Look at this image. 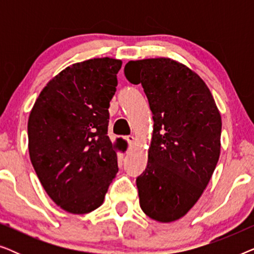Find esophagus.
Masks as SVG:
<instances>
[{
    "instance_id": "34e87169",
    "label": "esophagus",
    "mask_w": 254,
    "mask_h": 254,
    "mask_svg": "<svg viewBox=\"0 0 254 254\" xmlns=\"http://www.w3.org/2000/svg\"><path fill=\"white\" fill-rule=\"evenodd\" d=\"M125 140H126L128 142V144H134V142L136 138H135V136H133V135H128V136L125 137Z\"/></svg>"
}]
</instances>
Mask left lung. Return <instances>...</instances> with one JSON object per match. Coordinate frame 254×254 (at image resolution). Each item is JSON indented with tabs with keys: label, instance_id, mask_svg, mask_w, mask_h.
Instances as JSON below:
<instances>
[{
	"label": "left lung",
	"instance_id": "8db88e82",
	"mask_svg": "<svg viewBox=\"0 0 254 254\" xmlns=\"http://www.w3.org/2000/svg\"><path fill=\"white\" fill-rule=\"evenodd\" d=\"M125 76L141 84L154 119L147 168L136 178L142 210L168 223L203 193L220 158L222 120L202 79L171 59L129 61Z\"/></svg>",
	"mask_w": 254,
	"mask_h": 254
}]
</instances>
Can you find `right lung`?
Wrapping results in <instances>:
<instances>
[{"mask_svg":"<svg viewBox=\"0 0 254 254\" xmlns=\"http://www.w3.org/2000/svg\"><path fill=\"white\" fill-rule=\"evenodd\" d=\"M123 62L91 59L47 83L27 123L31 163L52 200L71 214L103 203L118 172L117 147L107 136L109 107Z\"/></svg>","mask_w":254,"mask_h":254,"instance_id":"right-lung-1","label":"right lung"}]
</instances>
